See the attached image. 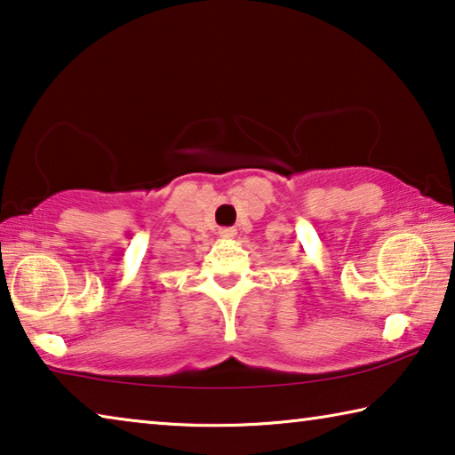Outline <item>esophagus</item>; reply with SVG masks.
<instances>
[{"instance_id": "34e87169", "label": "esophagus", "mask_w": 455, "mask_h": 455, "mask_svg": "<svg viewBox=\"0 0 455 455\" xmlns=\"http://www.w3.org/2000/svg\"><path fill=\"white\" fill-rule=\"evenodd\" d=\"M236 235L235 228H219V236L220 238H233Z\"/></svg>"}]
</instances>
